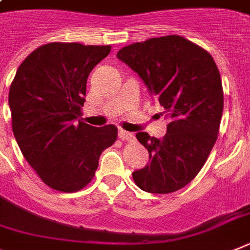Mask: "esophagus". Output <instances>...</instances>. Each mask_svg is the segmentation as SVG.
<instances>
[{"label": "esophagus", "mask_w": 250, "mask_h": 250, "mask_svg": "<svg viewBox=\"0 0 250 250\" xmlns=\"http://www.w3.org/2000/svg\"><path fill=\"white\" fill-rule=\"evenodd\" d=\"M118 137L122 141H127V142H134V136L132 133L127 131H123V129H119Z\"/></svg>", "instance_id": "obj_1"}]
</instances>
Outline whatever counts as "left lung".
I'll list each match as a JSON object with an SVG mask.
<instances>
[{
	"label": "left lung",
	"instance_id": "left-lung-1",
	"mask_svg": "<svg viewBox=\"0 0 250 250\" xmlns=\"http://www.w3.org/2000/svg\"><path fill=\"white\" fill-rule=\"evenodd\" d=\"M118 59L142 78L168 119L162 138L136 134L149 162L132 173L152 194H170L200 172L218 140L224 93L215 62L205 49L180 35L151 38L122 47Z\"/></svg>",
	"mask_w": 250,
	"mask_h": 250
}]
</instances>
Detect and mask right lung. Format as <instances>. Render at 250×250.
<instances>
[{
    "label": "right lung",
    "mask_w": 250,
    "mask_h": 250,
    "mask_svg": "<svg viewBox=\"0 0 250 250\" xmlns=\"http://www.w3.org/2000/svg\"><path fill=\"white\" fill-rule=\"evenodd\" d=\"M110 45L49 42L19 66L8 93L12 131L23 157L49 188L75 192L92 181L116 125L83 122L86 79Z\"/></svg>",
    "instance_id": "obj_1"
}]
</instances>
